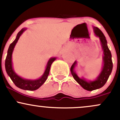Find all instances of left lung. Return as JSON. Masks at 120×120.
<instances>
[{
    "label": "left lung",
    "instance_id": "left-lung-1",
    "mask_svg": "<svg viewBox=\"0 0 120 120\" xmlns=\"http://www.w3.org/2000/svg\"><path fill=\"white\" fill-rule=\"evenodd\" d=\"M94 32L97 37L99 38L101 49L103 51V67L101 71L95 80L87 81L84 78H80L78 76L74 68L77 64V61H75L71 65V71L74 79L81 85L85 90L93 91L100 89L105 85L108 80L110 74L112 72L113 63L111 52L107 46V41L102 31L98 27L93 26Z\"/></svg>",
    "mask_w": 120,
    "mask_h": 120
}]
</instances>
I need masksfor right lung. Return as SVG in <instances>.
Wrapping results in <instances>:
<instances>
[{"label":"right lung","instance_id":"add662e5","mask_svg":"<svg viewBox=\"0 0 120 120\" xmlns=\"http://www.w3.org/2000/svg\"><path fill=\"white\" fill-rule=\"evenodd\" d=\"M26 30V28H22L21 30L17 33L16 39L15 41L9 45L7 51V55L5 61V68L7 73L13 81V83L16 86L20 89L25 90H30L33 91L37 90L45 82L47 78L48 77L49 70H50L51 65L53 61L56 60L57 57H51L47 63L46 69L44 71L43 74L39 78L36 79H28L25 78H22L21 77L17 75V73L15 72L13 68V63H12V53H13V49L16 46V43L19 41V38L21 35Z\"/></svg>","mask_w":120,"mask_h":120}]
</instances>
